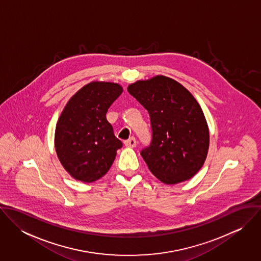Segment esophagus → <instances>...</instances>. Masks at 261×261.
<instances>
[{
	"mask_svg": "<svg viewBox=\"0 0 261 261\" xmlns=\"http://www.w3.org/2000/svg\"><path fill=\"white\" fill-rule=\"evenodd\" d=\"M124 146L128 147V148H135L137 146V141L135 138H130L127 141L124 142Z\"/></svg>",
	"mask_w": 261,
	"mask_h": 261,
	"instance_id": "esophagus-1",
	"label": "esophagus"
}]
</instances>
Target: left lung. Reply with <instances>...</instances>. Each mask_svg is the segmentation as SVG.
<instances>
[{"mask_svg": "<svg viewBox=\"0 0 261 261\" xmlns=\"http://www.w3.org/2000/svg\"><path fill=\"white\" fill-rule=\"evenodd\" d=\"M127 91L150 117L152 139L141 154L161 182L174 185L194 177L209 149V128L192 93L178 81L156 75L138 80Z\"/></svg>", "mask_w": 261, "mask_h": 261, "instance_id": "obj_1", "label": "left lung"}]
</instances>
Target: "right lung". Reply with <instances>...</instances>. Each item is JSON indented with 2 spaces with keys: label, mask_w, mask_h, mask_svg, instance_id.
<instances>
[{
  "label": "right lung",
  "mask_w": 261,
  "mask_h": 261,
  "mask_svg": "<svg viewBox=\"0 0 261 261\" xmlns=\"http://www.w3.org/2000/svg\"><path fill=\"white\" fill-rule=\"evenodd\" d=\"M121 92L118 83L92 81L81 87L61 112L55 129V149L61 165L75 180H99L122 147L107 119L108 110Z\"/></svg>",
  "instance_id": "obj_1"
}]
</instances>
